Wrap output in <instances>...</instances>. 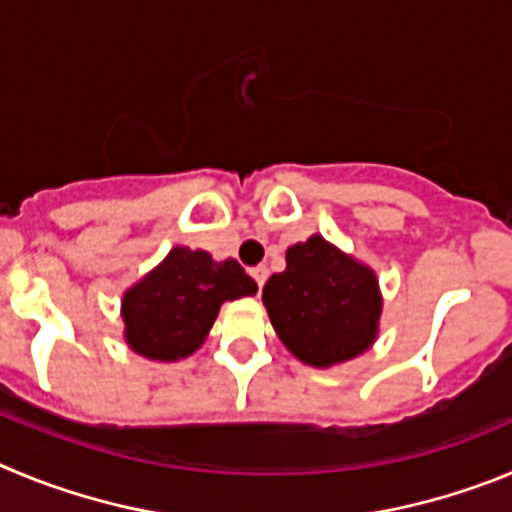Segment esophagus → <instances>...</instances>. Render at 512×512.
<instances>
[{
  "label": "esophagus",
  "mask_w": 512,
  "mask_h": 512,
  "mask_svg": "<svg viewBox=\"0 0 512 512\" xmlns=\"http://www.w3.org/2000/svg\"><path fill=\"white\" fill-rule=\"evenodd\" d=\"M250 275H252V278H255V283L260 285V288H262V285H265V280H267V267H265V265H257V267H252V270H250Z\"/></svg>",
  "instance_id": "esophagus-1"
}]
</instances>
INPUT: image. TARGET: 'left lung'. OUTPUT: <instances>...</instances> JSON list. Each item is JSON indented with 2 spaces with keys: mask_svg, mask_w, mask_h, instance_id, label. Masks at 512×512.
I'll return each instance as SVG.
<instances>
[{
  "mask_svg": "<svg viewBox=\"0 0 512 512\" xmlns=\"http://www.w3.org/2000/svg\"><path fill=\"white\" fill-rule=\"evenodd\" d=\"M262 303L285 349L321 370L365 354L380 334L375 270L321 234L288 247L285 270L267 280Z\"/></svg>",
  "mask_w": 512,
  "mask_h": 512,
  "instance_id": "1",
  "label": "left lung"
}]
</instances>
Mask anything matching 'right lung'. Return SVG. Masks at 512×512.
<instances>
[{
	"instance_id": "obj_1",
	"label": "right lung",
	"mask_w": 512,
	"mask_h": 512,
	"mask_svg": "<svg viewBox=\"0 0 512 512\" xmlns=\"http://www.w3.org/2000/svg\"><path fill=\"white\" fill-rule=\"evenodd\" d=\"M257 283L237 260L173 247L160 265L124 290V342L153 362H178L206 342L224 301L255 296Z\"/></svg>"
}]
</instances>
